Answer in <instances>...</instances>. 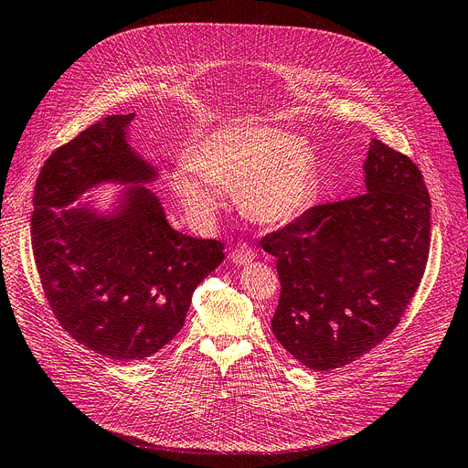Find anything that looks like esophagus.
<instances>
[{
    "label": "esophagus",
    "mask_w": 468,
    "mask_h": 468,
    "mask_svg": "<svg viewBox=\"0 0 468 468\" xmlns=\"http://www.w3.org/2000/svg\"><path fill=\"white\" fill-rule=\"evenodd\" d=\"M256 258V250L250 249L249 245H239L229 252V260L237 266H247L249 261H252Z\"/></svg>",
    "instance_id": "1"
}]
</instances>
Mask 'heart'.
I'll list each match as a JSON object with an SVG mask.
<instances>
[{
    "label": "heart",
    "mask_w": 468,
    "mask_h": 468,
    "mask_svg": "<svg viewBox=\"0 0 468 468\" xmlns=\"http://www.w3.org/2000/svg\"><path fill=\"white\" fill-rule=\"evenodd\" d=\"M237 186L242 212L266 226H284L312 205V151L296 133L275 126H235L210 135L172 176V189L193 221L208 226L223 189Z\"/></svg>",
    "instance_id": "b5f03b06"
}]
</instances>
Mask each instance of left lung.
Returning <instances> with one entry per match:
<instances>
[{
    "mask_svg": "<svg viewBox=\"0 0 468 468\" xmlns=\"http://www.w3.org/2000/svg\"><path fill=\"white\" fill-rule=\"evenodd\" d=\"M363 172L367 193L312 207L260 240L281 281L273 335L314 371L388 336L429 260L431 197L413 160L371 139Z\"/></svg>",
    "mask_w": 468,
    "mask_h": 468,
    "instance_id": "left-lung-1",
    "label": "left lung"
}]
</instances>
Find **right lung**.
Segmentation results:
<instances>
[{"instance_id":"1","label":"right lung","mask_w":468,"mask_h":468,"mask_svg":"<svg viewBox=\"0 0 468 468\" xmlns=\"http://www.w3.org/2000/svg\"><path fill=\"white\" fill-rule=\"evenodd\" d=\"M132 114L107 116L46 160L34 189L32 249L57 321L114 361L151 357L181 331L223 245L176 231L145 186L158 170L128 144ZM101 183L128 185L112 213L71 205Z\"/></svg>"}]
</instances>
